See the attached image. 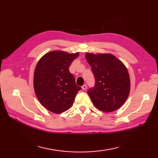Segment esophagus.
Listing matches in <instances>:
<instances>
[{
	"instance_id": "1",
	"label": "esophagus",
	"mask_w": 158,
	"mask_h": 158,
	"mask_svg": "<svg viewBox=\"0 0 158 158\" xmlns=\"http://www.w3.org/2000/svg\"><path fill=\"white\" fill-rule=\"evenodd\" d=\"M81 88H82L83 90H85V89H87V85H83L81 87Z\"/></svg>"
}]
</instances>
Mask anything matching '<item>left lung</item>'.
<instances>
[{
	"label": "left lung",
	"mask_w": 158,
	"mask_h": 158,
	"mask_svg": "<svg viewBox=\"0 0 158 158\" xmlns=\"http://www.w3.org/2000/svg\"><path fill=\"white\" fill-rule=\"evenodd\" d=\"M87 61L95 77V86L88 94L94 105L104 112L119 109L130 90V75L122 62L110 53H87Z\"/></svg>",
	"instance_id": "1"
}]
</instances>
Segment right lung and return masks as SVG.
I'll use <instances>...</instances> for the list:
<instances>
[{"label": "right lung", "mask_w": 158, "mask_h": 158, "mask_svg": "<svg viewBox=\"0 0 158 158\" xmlns=\"http://www.w3.org/2000/svg\"><path fill=\"white\" fill-rule=\"evenodd\" d=\"M78 52L52 51L39 60L34 73V89L40 103L49 111L61 113L69 109L81 87L69 72Z\"/></svg>", "instance_id": "1"}]
</instances>
